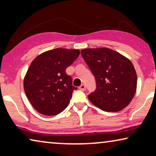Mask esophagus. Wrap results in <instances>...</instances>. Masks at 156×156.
I'll use <instances>...</instances> for the list:
<instances>
[{"label":"esophagus","instance_id":"obj_1","mask_svg":"<svg viewBox=\"0 0 156 156\" xmlns=\"http://www.w3.org/2000/svg\"><path fill=\"white\" fill-rule=\"evenodd\" d=\"M79 89H80V90H82V91H85V89H86V87H85V85H84V84H82V85H81L80 87H79Z\"/></svg>","mask_w":156,"mask_h":156}]
</instances>
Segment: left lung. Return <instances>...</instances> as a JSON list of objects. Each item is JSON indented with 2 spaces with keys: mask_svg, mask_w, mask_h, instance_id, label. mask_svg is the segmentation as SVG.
Returning a JSON list of instances; mask_svg holds the SVG:
<instances>
[{
  "mask_svg": "<svg viewBox=\"0 0 156 156\" xmlns=\"http://www.w3.org/2000/svg\"><path fill=\"white\" fill-rule=\"evenodd\" d=\"M81 55L96 79V90L88 95L91 103L105 112L126 107L137 89V73L130 60L108 48H85Z\"/></svg>",
  "mask_w": 156,
  "mask_h": 156,
  "instance_id": "1",
  "label": "left lung"
}]
</instances>
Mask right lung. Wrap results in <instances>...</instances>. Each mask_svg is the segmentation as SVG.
Masks as SVG:
<instances>
[{
  "label": "right lung",
  "mask_w": 156,
  "mask_h": 156,
  "mask_svg": "<svg viewBox=\"0 0 156 156\" xmlns=\"http://www.w3.org/2000/svg\"><path fill=\"white\" fill-rule=\"evenodd\" d=\"M77 49L55 48L40 54L32 62L23 81L25 93L41 115H56L67 107L74 90L66 69L79 56Z\"/></svg>",
  "instance_id": "right-lung-1"
}]
</instances>
